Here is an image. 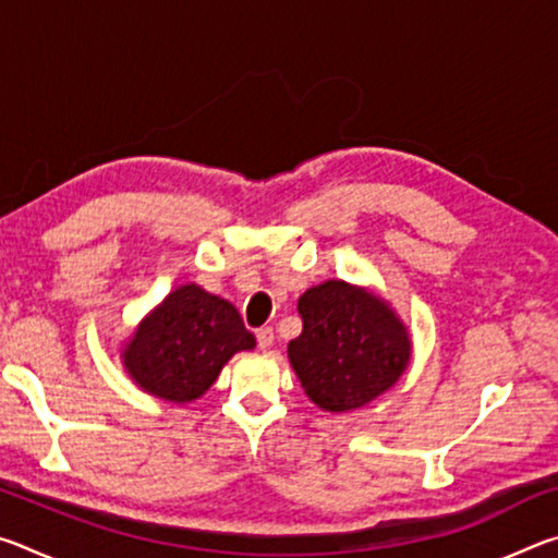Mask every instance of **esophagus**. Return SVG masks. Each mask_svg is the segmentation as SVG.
I'll use <instances>...</instances> for the list:
<instances>
[{"label":"esophagus","mask_w":558,"mask_h":558,"mask_svg":"<svg viewBox=\"0 0 558 558\" xmlns=\"http://www.w3.org/2000/svg\"><path fill=\"white\" fill-rule=\"evenodd\" d=\"M256 337H258V347H260V349H270L272 344H276V332H272V327L258 329Z\"/></svg>","instance_id":"obj_1"}]
</instances>
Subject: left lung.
I'll list each match as a JSON object with an SVG mask.
<instances>
[{"mask_svg": "<svg viewBox=\"0 0 558 558\" xmlns=\"http://www.w3.org/2000/svg\"><path fill=\"white\" fill-rule=\"evenodd\" d=\"M298 313L302 332L288 344V359L317 409H362L393 389L409 369V327L369 288L325 280L302 292Z\"/></svg>", "mask_w": 558, "mask_h": 558, "instance_id": "1", "label": "left lung"}]
</instances>
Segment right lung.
Segmentation results:
<instances>
[{
    "instance_id": "1",
    "label": "right lung",
    "mask_w": 558,
    "mask_h": 558,
    "mask_svg": "<svg viewBox=\"0 0 558 558\" xmlns=\"http://www.w3.org/2000/svg\"><path fill=\"white\" fill-rule=\"evenodd\" d=\"M248 349H256V337L239 310L186 282L140 319L120 359L140 391L184 405L202 399L229 359Z\"/></svg>"
}]
</instances>
